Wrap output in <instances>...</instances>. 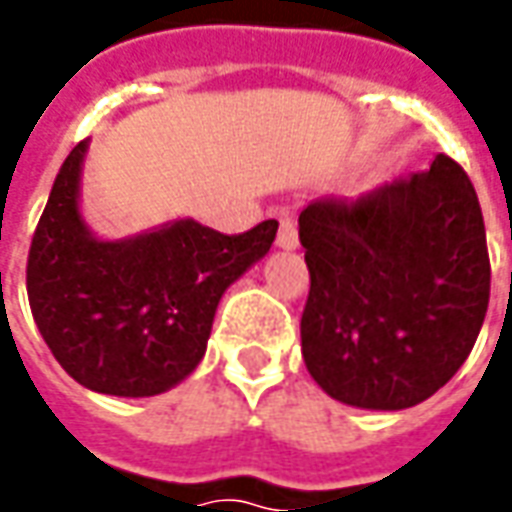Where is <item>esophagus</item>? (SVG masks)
I'll return each mask as SVG.
<instances>
[{
  "label": "esophagus",
  "mask_w": 512,
  "mask_h": 512,
  "mask_svg": "<svg viewBox=\"0 0 512 512\" xmlns=\"http://www.w3.org/2000/svg\"><path fill=\"white\" fill-rule=\"evenodd\" d=\"M277 246L279 249H288V252L299 246V230H296V222H293V219H282V222H279Z\"/></svg>",
  "instance_id": "34e87169"
}]
</instances>
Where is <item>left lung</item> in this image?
<instances>
[{
  "label": "left lung",
  "instance_id": "obj_1",
  "mask_svg": "<svg viewBox=\"0 0 512 512\" xmlns=\"http://www.w3.org/2000/svg\"><path fill=\"white\" fill-rule=\"evenodd\" d=\"M310 268L301 354L340 403L400 411L428 400L472 354L491 296L485 224L450 156L356 200L299 216Z\"/></svg>",
  "mask_w": 512,
  "mask_h": 512
}]
</instances>
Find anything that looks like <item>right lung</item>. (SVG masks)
Here are the masks:
<instances>
[{"instance_id": "1", "label": "right lung", "mask_w": 512, "mask_h": 512, "mask_svg": "<svg viewBox=\"0 0 512 512\" xmlns=\"http://www.w3.org/2000/svg\"><path fill=\"white\" fill-rule=\"evenodd\" d=\"M84 153L79 142L65 158L32 235V318L73 381L101 395H161L200 365L222 293L271 249L277 222L224 235L178 219L101 241L79 213Z\"/></svg>"}]
</instances>
